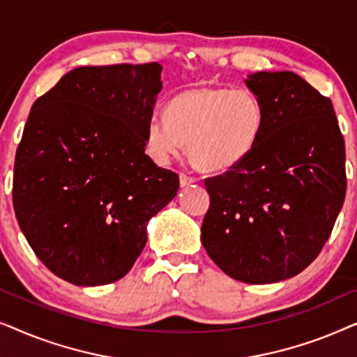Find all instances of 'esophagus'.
Wrapping results in <instances>:
<instances>
[{"instance_id": "obj_1", "label": "esophagus", "mask_w": 357, "mask_h": 357, "mask_svg": "<svg viewBox=\"0 0 357 357\" xmlns=\"http://www.w3.org/2000/svg\"><path fill=\"white\" fill-rule=\"evenodd\" d=\"M195 182H197L195 177H190L187 174H180V187H190V185H193Z\"/></svg>"}]
</instances>
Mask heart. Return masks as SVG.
<instances>
[{
    "label": "heart",
    "instance_id": "1",
    "mask_svg": "<svg viewBox=\"0 0 357 357\" xmlns=\"http://www.w3.org/2000/svg\"><path fill=\"white\" fill-rule=\"evenodd\" d=\"M266 123L261 100L247 89L199 86L178 92L146 126L148 151L159 164L183 154L204 172H226L250 158Z\"/></svg>",
    "mask_w": 357,
    "mask_h": 357
}]
</instances>
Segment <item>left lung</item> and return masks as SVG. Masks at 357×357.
<instances>
[{
	"label": "left lung",
	"instance_id": "left-lung-1",
	"mask_svg": "<svg viewBox=\"0 0 357 357\" xmlns=\"http://www.w3.org/2000/svg\"><path fill=\"white\" fill-rule=\"evenodd\" d=\"M245 84L265 130L245 162L204 180L202 243L227 276L270 284L304 271L328 241L346 195L344 139L331 100L296 73H253Z\"/></svg>",
	"mask_w": 357,
	"mask_h": 357
}]
</instances>
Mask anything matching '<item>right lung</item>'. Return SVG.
I'll use <instances>...</instances> for the list:
<instances>
[{
    "instance_id": "add662e5",
    "label": "right lung",
    "mask_w": 357,
    "mask_h": 357,
    "mask_svg": "<svg viewBox=\"0 0 357 357\" xmlns=\"http://www.w3.org/2000/svg\"><path fill=\"white\" fill-rule=\"evenodd\" d=\"M162 66H79L33 102L14 160L19 227L40 261L76 286L123 278L178 175L144 153Z\"/></svg>"
}]
</instances>
